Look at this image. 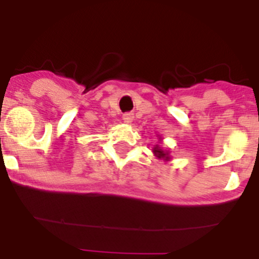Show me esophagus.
Listing matches in <instances>:
<instances>
[{"label": "esophagus", "instance_id": "34e87169", "mask_svg": "<svg viewBox=\"0 0 259 259\" xmlns=\"http://www.w3.org/2000/svg\"><path fill=\"white\" fill-rule=\"evenodd\" d=\"M133 120H134V115H133L132 112H126L122 115V121H124L125 124H132Z\"/></svg>", "mask_w": 259, "mask_h": 259}]
</instances>
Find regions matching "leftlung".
I'll return each mask as SVG.
<instances>
[{
	"mask_svg": "<svg viewBox=\"0 0 259 259\" xmlns=\"http://www.w3.org/2000/svg\"><path fill=\"white\" fill-rule=\"evenodd\" d=\"M158 141H159V142L162 141V138L159 137V135H158ZM152 152H153V154H154V156H156L158 159H163V161H170V159H171L170 151H166V149H163L162 147L158 146V144H156V146L153 147V149H152Z\"/></svg>",
	"mask_w": 259,
	"mask_h": 259,
	"instance_id": "8db88e82",
	"label": "left lung"
}]
</instances>
